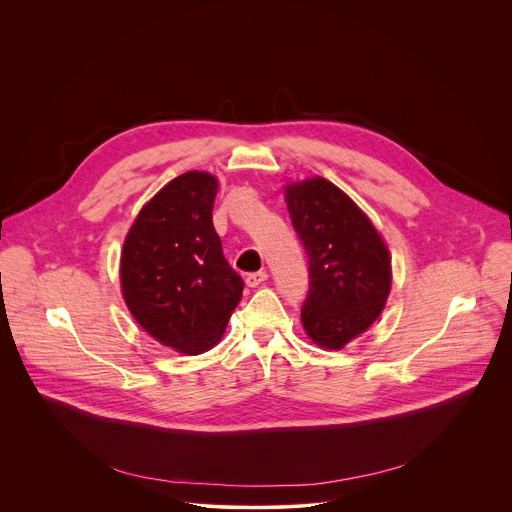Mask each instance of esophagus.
<instances>
[{"instance_id":"obj_1","label":"esophagus","mask_w":512,"mask_h":512,"mask_svg":"<svg viewBox=\"0 0 512 512\" xmlns=\"http://www.w3.org/2000/svg\"><path fill=\"white\" fill-rule=\"evenodd\" d=\"M265 279H267V271H255V273H249V275L245 277V281H247L249 287H257V285L263 283Z\"/></svg>"}]
</instances>
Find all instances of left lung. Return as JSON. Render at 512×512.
<instances>
[{
    "label": "left lung",
    "mask_w": 512,
    "mask_h": 512,
    "mask_svg": "<svg viewBox=\"0 0 512 512\" xmlns=\"http://www.w3.org/2000/svg\"><path fill=\"white\" fill-rule=\"evenodd\" d=\"M285 198L308 255L304 328L318 346L338 350L383 312L391 289L389 251L367 214L332 182L294 184Z\"/></svg>",
    "instance_id": "1"
}]
</instances>
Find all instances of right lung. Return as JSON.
<instances>
[{
  "instance_id": "obj_1",
  "label": "right lung",
  "mask_w": 512,
  "mask_h": 512,
  "mask_svg": "<svg viewBox=\"0 0 512 512\" xmlns=\"http://www.w3.org/2000/svg\"><path fill=\"white\" fill-rule=\"evenodd\" d=\"M214 176L186 172L135 218L121 253L123 298L158 342L200 354L221 340L245 281L223 255L212 225Z\"/></svg>"
}]
</instances>
